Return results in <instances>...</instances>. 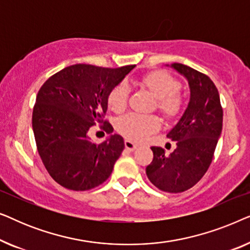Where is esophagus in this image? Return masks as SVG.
<instances>
[{
	"label": "esophagus",
	"instance_id": "34e87169",
	"mask_svg": "<svg viewBox=\"0 0 250 250\" xmlns=\"http://www.w3.org/2000/svg\"><path fill=\"white\" fill-rule=\"evenodd\" d=\"M124 145H125V148L127 149L128 151H134V150L138 148V146H136L135 143H133L132 141H129V140H125Z\"/></svg>",
	"mask_w": 250,
	"mask_h": 250
}]
</instances>
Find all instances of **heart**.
Here are the masks:
<instances>
[{"instance_id": "1", "label": "heart", "mask_w": 250, "mask_h": 250, "mask_svg": "<svg viewBox=\"0 0 250 250\" xmlns=\"http://www.w3.org/2000/svg\"><path fill=\"white\" fill-rule=\"evenodd\" d=\"M140 84L157 98V110L168 121L179 118L184 110L186 98L179 91L180 82L168 71L163 69L152 70L143 75ZM129 97L128 85L122 82L109 92L107 101L109 108L116 114H121L127 107ZM160 121L153 115L128 114L116 123L119 134L132 141H142L146 136L158 131Z\"/></svg>"}]
</instances>
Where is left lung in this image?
Masks as SVG:
<instances>
[{"mask_svg":"<svg viewBox=\"0 0 250 250\" xmlns=\"http://www.w3.org/2000/svg\"><path fill=\"white\" fill-rule=\"evenodd\" d=\"M173 68L186 76L190 102L177 125L167 134L176 143L169 156L163 148L151 146L153 159L146 173L153 186L170 193L183 192L199 182L213 160L223 125L220 94L207 75L182 63Z\"/></svg>","mask_w":250,"mask_h":250,"instance_id":"1","label":"left lung"}]
</instances>
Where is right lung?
I'll return each mask as SVG.
<instances>
[{"label": "right lung", "mask_w": 250, "mask_h": 250, "mask_svg": "<svg viewBox=\"0 0 250 250\" xmlns=\"http://www.w3.org/2000/svg\"><path fill=\"white\" fill-rule=\"evenodd\" d=\"M134 67L77 63L58 71L41 86L33 108L34 136L47 173L61 187L90 190L110 176L124 140L114 134L95 143L87 133L97 123L112 132L104 119L108 94Z\"/></svg>", "instance_id": "right-lung-1"}]
</instances>
